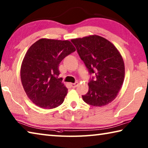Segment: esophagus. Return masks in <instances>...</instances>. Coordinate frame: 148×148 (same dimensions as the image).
I'll use <instances>...</instances> for the list:
<instances>
[{
    "label": "esophagus",
    "mask_w": 148,
    "mask_h": 148,
    "mask_svg": "<svg viewBox=\"0 0 148 148\" xmlns=\"http://www.w3.org/2000/svg\"><path fill=\"white\" fill-rule=\"evenodd\" d=\"M77 86H78V83H77V82H75V83L71 84V86L72 87H73V88H75V87H76Z\"/></svg>",
    "instance_id": "esophagus-1"
}]
</instances>
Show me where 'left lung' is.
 <instances>
[{
    "label": "left lung",
    "instance_id": "obj_1",
    "mask_svg": "<svg viewBox=\"0 0 148 148\" xmlns=\"http://www.w3.org/2000/svg\"><path fill=\"white\" fill-rule=\"evenodd\" d=\"M90 74L89 91L82 99L87 104L102 106L116 99L123 83L125 64L121 54L110 41L97 35L71 40Z\"/></svg>",
    "mask_w": 148,
    "mask_h": 148
}]
</instances>
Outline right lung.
<instances>
[{
  "label": "right lung",
  "instance_id": "add662e5",
  "mask_svg": "<svg viewBox=\"0 0 148 148\" xmlns=\"http://www.w3.org/2000/svg\"><path fill=\"white\" fill-rule=\"evenodd\" d=\"M76 51L69 40L42 38L29 47L21 66V80L27 97L36 106L55 108L63 102L68 89L62 83L59 66Z\"/></svg>",
  "mask_w": 148,
  "mask_h": 148
}]
</instances>
